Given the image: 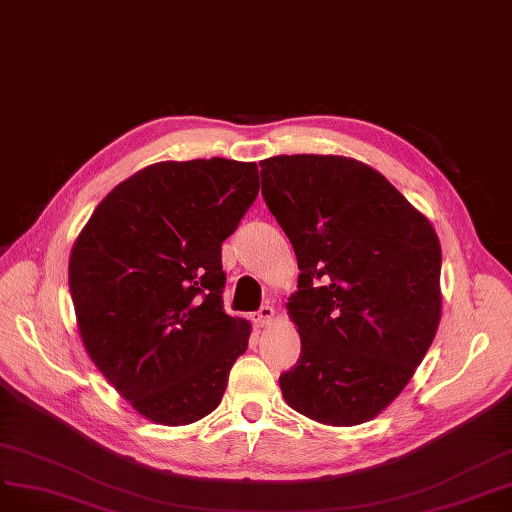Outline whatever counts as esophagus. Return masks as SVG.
Segmentation results:
<instances>
[{
    "label": "esophagus",
    "mask_w": 512,
    "mask_h": 512,
    "mask_svg": "<svg viewBox=\"0 0 512 512\" xmlns=\"http://www.w3.org/2000/svg\"><path fill=\"white\" fill-rule=\"evenodd\" d=\"M274 319V308L272 306H261L257 312H253V323L259 327L270 325Z\"/></svg>",
    "instance_id": "1"
}]
</instances>
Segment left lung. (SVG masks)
I'll use <instances>...</instances> for the list:
<instances>
[{"instance_id":"obj_1","label":"left lung","mask_w":512,"mask_h":512,"mask_svg":"<svg viewBox=\"0 0 512 512\" xmlns=\"http://www.w3.org/2000/svg\"><path fill=\"white\" fill-rule=\"evenodd\" d=\"M259 166L300 268L287 308L302 351L278 378L283 398L325 425L366 423L398 398L436 336L438 236L366 163L278 155Z\"/></svg>"}]
</instances>
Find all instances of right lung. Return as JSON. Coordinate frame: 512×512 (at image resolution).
I'll use <instances>...</instances> for the list:
<instances>
[{
    "label": "right lung",
    "mask_w": 512,
    "mask_h": 512,
    "mask_svg": "<svg viewBox=\"0 0 512 512\" xmlns=\"http://www.w3.org/2000/svg\"><path fill=\"white\" fill-rule=\"evenodd\" d=\"M257 193V163L161 161L114 187L74 244L82 344L146 419L210 415L249 346V321L223 310L221 244Z\"/></svg>",
    "instance_id": "1"
}]
</instances>
